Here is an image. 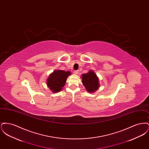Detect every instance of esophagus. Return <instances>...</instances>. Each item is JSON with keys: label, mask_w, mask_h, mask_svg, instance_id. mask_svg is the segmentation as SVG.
<instances>
[{"label": "esophagus", "mask_w": 149, "mask_h": 149, "mask_svg": "<svg viewBox=\"0 0 149 149\" xmlns=\"http://www.w3.org/2000/svg\"><path fill=\"white\" fill-rule=\"evenodd\" d=\"M74 72L75 74H78V73H79V71L78 70H75V71H74Z\"/></svg>", "instance_id": "obj_1"}]
</instances>
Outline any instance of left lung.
<instances>
[{"label": "left lung", "mask_w": 149, "mask_h": 149, "mask_svg": "<svg viewBox=\"0 0 149 149\" xmlns=\"http://www.w3.org/2000/svg\"><path fill=\"white\" fill-rule=\"evenodd\" d=\"M82 83L89 93L94 92L99 88V80L97 75L93 71L82 75Z\"/></svg>", "instance_id": "obj_1"}]
</instances>
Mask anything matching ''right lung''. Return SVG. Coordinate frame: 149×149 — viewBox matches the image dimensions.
Instances as JSON below:
<instances>
[{
    "mask_svg": "<svg viewBox=\"0 0 149 149\" xmlns=\"http://www.w3.org/2000/svg\"><path fill=\"white\" fill-rule=\"evenodd\" d=\"M70 71L56 70L50 74L47 79V85L53 92L60 91L65 85L68 77L70 75Z\"/></svg>",
    "mask_w": 149,
    "mask_h": 149,
    "instance_id": "obj_1",
    "label": "right lung"
}]
</instances>
